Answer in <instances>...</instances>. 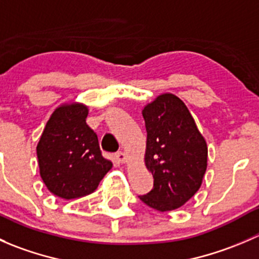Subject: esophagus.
<instances>
[{
	"label": "esophagus",
	"mask_w": 259,
	"mask_h": 259,
	"mask_svg": "<svg viewBox=\"0 0 259 259\" xmlns=\"http://www.w3.org/2000/svg\"><path fill=\"white\" fill-rule=\"evenodd\" d=\"M116 159L120 161V163H126L127 161L126 153H124V151H119V153H116Z\"/></svg>",
	"instance_id": "obj_1"
}]
</instances>
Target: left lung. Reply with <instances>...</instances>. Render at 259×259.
I'll return each instance as SVG.
<instances>
[{
	"label": "left lung",
	"mask_w": 259,
	"mask_h": 259,
	"mask_svg": "<svg viewBox=\"0 0 259 259\" xmlns=\"http://www.w3.org/2000/svg\"><path fill=\"white\" fill-rule=\"evenodd\" d=\"M146 127L144 163L154 187L140 200L153 209L184 205L203 183L208 146L192 114L174 94L164 93L143 108Z\"/></svg>",
	"instance_id": "1"
}]
</instances>
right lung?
Here are the masks:
<instances>
[{
    "mask_svg": "<svg viewBox=\"0 0 259 259\" xmlns=\"http://www.w3.org/2000/svg\"><path fill=\"white\" fill-rule=\"evenodd\" d=\"M88 114V105L77 101L59 105L36 146L41 179L52 194L65 200L95 192L113 168V161L103 158L98 137L86 124Z\"/></svg>",
    "mask_w": 259,
    "mask_h": 259,
    "instance_id": "1",
    "label": "right lung"
}]
</instances>
